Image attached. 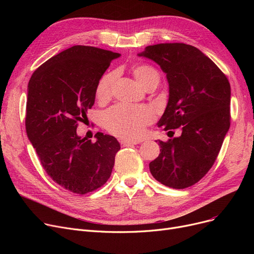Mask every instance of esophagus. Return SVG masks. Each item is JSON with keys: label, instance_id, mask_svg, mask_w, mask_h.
<instances>
[{"label": "esophagus", "instance_id": "obj_1", "mask_svg": "<svg viewBox=\"0 0 254 254\" xmlns=\"http://www.w3.org/2000/svg\"><path fill=\"white\" fill-rule=\"evenodd\" d=\"M138 142L136 141H129V140H125L123 139L122 141H120V144H122L123 147H128V146H131V145H136Z\"/></svg>", "mask_w": 254, "mask_h": 254}]
</instances>
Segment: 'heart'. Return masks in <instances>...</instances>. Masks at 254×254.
<instances>
[{
    "mask_svg": "<svg viewBox=\"0 0 254 254\" xmlns=\"http://www.w3.org/2000/svg\"><path fill=\"white\" fill-rule=\"evenodd\" d=\"M132 75L137 81L146 88L154 80L159 81L157 71L148 64H135L131 68ZM116 74L110 72L105 74L98 83L96 95L100 102H107L111 96ZM155 118V114L150 107H131L116 105L103 115V126L111 134L128 140L140 139L145 131V127L150 125Z\"/></svg>",
    "mask_w": 254,
    "mask_h": 254,
    "instance_id": "heart-1",
    "label": "heart"
}]
</instances>
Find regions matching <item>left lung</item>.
Returning a JSON list of instances; mask_svg holds the SVG:
<instances>
[{
  "label": "left lung",
  "mask_w": 254,
  "mask_h": 254,
  "mask_svg": "<svg viewBox=\"0 0 254 254\" xmlns=\"http://www.w3.org/2000/svg\"><path fill=\"white\" fill-rule=\"evenodd\" d=\"M138 56L155 62L167 76L169 100L157 126L169 132L181 127L182 131L168 142L158 140L162 149L149 164L150 172L169 188H190L214 164L229 131L230 82L214 63L191 45L155 44Z\"/></svg>",
  "instance_id": "1"
}]
</instances>
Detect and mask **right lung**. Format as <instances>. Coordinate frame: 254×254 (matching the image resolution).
I'll list each match as a JSON object with an SVG mask.
<instances>
[{
    "mask_svg": "<svg viewBox=\"0 0 254 254\" xmlns=\"http://www.w3.org/2000/svg\"><path fill=\"white\" fill-rule=\"evenodd\" d=\"M116 52L75 45L34 72L28 85L26 135L50 178L74 193L96 190L109 179L118 141L97 132L92 143L77 135L95 104L100 79Z\"/></svg>",
    "mask_w": 254,
    "mask_h": 254,
    "instance_id": "right-lung-1",
    "label": "right lung"
}]
</instances>
